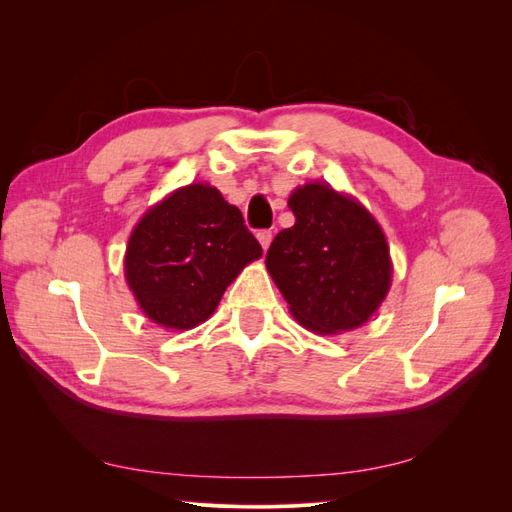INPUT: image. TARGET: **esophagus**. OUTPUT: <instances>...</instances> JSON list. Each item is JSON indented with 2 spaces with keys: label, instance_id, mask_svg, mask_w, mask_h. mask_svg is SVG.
Returning <instances> with one entry per match:
<instances>
[{
  "label": "esophagus",
  "instance_id": "esophagus-1",
  "mask_svg": "<svg viewBox=\"0 0 512 512\" xmlns=\"http://www.w3.org/2000/svg\"><path fill=\"white\" fill-rule=\"evenodd\" d=\"M258 241H260V245H262V250H269V245H271V239H273V232L271 230H258Z\"/></svg>",
  "mask_w": 512,
  "mask_h": 512
}]
</instances>
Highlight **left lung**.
<instances>
[{
  "label": "left lung",
  "instance_id": "8db88e82",
  "mask_svg": "<svg viewBox=\"0 0 512 512\" xmlns=\"http://www.w3.org/2000/svg\"><path fill=\"white\" fill-rule=\"evenodd\" d=\"M294 226L277 232L267 271L305 329L335 335L361 327L391 288V254L380 224L329 183L288 198Z\"/></svg>",
  "mask_w": 512,
  "mask_h": 512
}]
</instances>
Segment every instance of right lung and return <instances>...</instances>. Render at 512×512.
Returning a JSON list of instances; mask_svg holds the SVG:
<instances>
[{
	"mask_svg": "<svg viewBox=\"0 0 512 512\" xmlns=\"http://www.w3.org/2000/svg\"><path fill=\"white\" fill-rule=\"evenodd\" d=\"M260 256L241 211L209 183H192L143 215L123 269L149 320L188 331L215 312L228 284Z\"/></svg>",
	"mask_w": 512,
	"mask_h": 512,
	"instance_id": "obj_1",
	"label": "right lung"
}]
</instances>
